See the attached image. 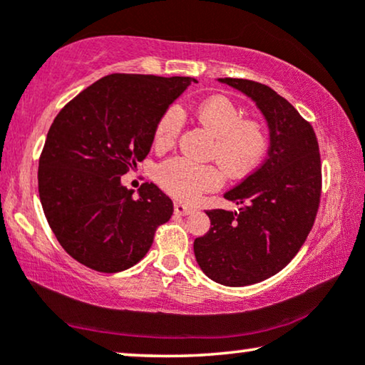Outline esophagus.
I'll return each mask as SVG.
<instances>
[{
  "label": "esophagus",
  "mask_w": 365,
  "mask_h": 365,
  "mask_svg": "<svg viewBox=\"0 0 365 365\" xmlns=\"http://www.w3.org/2000/svg\"><path fill=\"white\" fill-rule=\"evenodd\" d=\"M174 212L178 214V216H189V214L194 212L192 207L186 206V204H181V202H174Z\"/></svg>",
  "instance_id": "obj_1"
}]
</instances>
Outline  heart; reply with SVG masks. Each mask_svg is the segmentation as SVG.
<instances>
[{
  "instance_id": "b5f03b06",
  "label": "heart",
  "mask_w": 365,
  "mask_h": 365,
  "mask_svg": "<svg viewBox=\"0 0 365 365\" xmlns=\"http://www.w3.org/2000/svg\"><path fill=\"white\" fill-rule=\"evenodd\" d=\"M196 118L214 139L212 158L217 159L229 176H246L262 163L269 149L267 129L257 119L242 116L241 108L221 94L204 99L197 104ZM184 124L182 111L169 108L158 121L154 131V146L171 148ZM156 181L164 191L181 201L191 202L202 192L217 189L222 174L209 164H197L184 158L164 161L156 171Z\"/></svg>"
}]
</instances>
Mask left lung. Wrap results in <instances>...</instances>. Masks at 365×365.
<instances>
[{"mask_svg": "<svg viewBox=\"0 0 365 365\" xmlns=\"http://www.w3.org/2000/svg\"><path fill=\"white\" fill-rule=\"evenodd\" d=\"M219 81L256 103L271 139L262 166L224 194L239 211H207L211 227L194 241L209 279L241 287L282 271L307 239L321 202V154L311 124L274 89L249 79Z\"/></svg>", "mask_w": 365, "mask_h": 365, "instance_id": "1", "label": "left lung"}]
</instances>
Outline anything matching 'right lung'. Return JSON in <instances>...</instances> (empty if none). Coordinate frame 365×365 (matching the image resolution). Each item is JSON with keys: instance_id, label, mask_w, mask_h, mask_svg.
<instances>
[{"instance_id": "right-lung-1", "label": "right lung", "mask_w": 365, "mask_h": 365, "mask_svg": "<svg viewBox=\"0 0 365 365\" xmlns=\"http://www.w3.org/2000/svg\"><path fill=\"white\" fill-rule=\"evenodd\" d=\"M194 78L109 74L71 99L49 128L38 169L44 216L73 259L98 272L133 267L173 201L144 182L138 197L121 176L148 156L158 121Z\"/></svg>"}]
</instances>
